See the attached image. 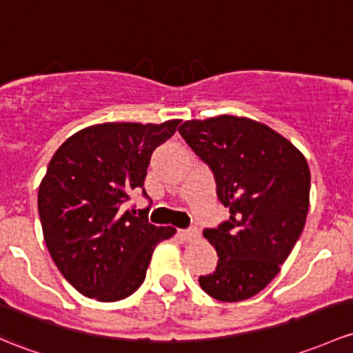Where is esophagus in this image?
Here are the masks:
<instances>
[{
	"label": "esophagus",
	"instance_id": "34e87169",
	"mask_svg": "<svg viewBox=\"0 0 353 353\" xmlns=\"http://www.w3.org/2000/svg\"><path fill=\"white\" fill-rule=\"evenodd\" d=\"M177 236H179L183 242H192V240H196L199 236V232L196 228L192 230H179L177 232Z\"/></svg>",
	"mask_w": 353,
	"mask_h": 353
}]
</instances>
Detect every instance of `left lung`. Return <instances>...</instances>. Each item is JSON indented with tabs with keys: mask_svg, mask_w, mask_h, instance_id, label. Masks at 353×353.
<instances>
[{
	"mask_svg": "<svg viewBox=\"0 0 353 353\" xmlns=\"http://www.w3.org/2000/svg\"><path fill=\"white\" fill-rule=\"evenodd\" d=\"M179 133L211 167L218 198L230 208L228 221L203 232L218 265L199 285L218 301H243L279 274L301 235L310 167L288 139L247 117L188 120Z\"/></svg>",
	"mask_w": 353,
	"mask_h": 353,
	"instance_id": "8db88e82",
	"label": "left lung"
}]
</instances>
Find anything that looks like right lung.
<instances>
[{"label":"right lung","mask_w":353,"mask_h":353,"mask_svg":"<svg viewBox=\"0 0 353 353\" xmlns=\"http://www.w3.org/2000/svg\"><path fill=\"white\" fill-rule=\"evenodd\" d=\"M179 123L91 125L50 159L39 186L43 240L62 276L86 298L111 303L133 294L157 243L176 233L135 216L125 203L143 188L152 152Z\"/></svg>","instance_id":"right-lung-1"}]
</instances>
